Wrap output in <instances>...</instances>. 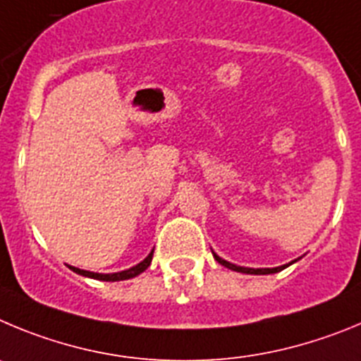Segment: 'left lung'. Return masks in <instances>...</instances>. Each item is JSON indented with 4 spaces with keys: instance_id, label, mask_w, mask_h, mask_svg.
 I'll return each mask as SVG.
<instances>
[{
    "instance_id": "obj_1",
    "label": "left lung",
    "mask_w": 361,
    "mask_h": 361,
    "mask_svg": "<svg viewBox=\"0 0 361 361\" xmlns=\"http://www.w3.org/2000/svg\"><path fill=\"white\" fill-rule=\"evenodd\" d=\"M214 259H216L217 262H219V264H223L225 266V268H230V269H233V271H241V274H250V275H268V274H277V271H281L282 268H286V266H279V268H243V266H235V264H232V262H228V261H225V259H221L219 255H216V253H214Z\"/></svg>"
}]
</instances>
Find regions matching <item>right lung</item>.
Returning a JSON list of instances; mask_svg holds the SVG:
<instances>
[{
  "label": "right lung",
  "mask_w": 361,
  "mask_h": 361,
  "mask_svg": "<svg viewBox=\"0 0 361 361\" xmlns=\"http://www.w3.org/2000/svg\"><path fill=\"white\" fill-rule=\"evenodd\" d=\"M154 252V250H152ZM152 252L149 253L147 257L144 259V261L140 262V264H136L133 266V268L126 269V271H118V274H108V275H104V274H93V271H86V269H79V268H73V266H70L75 274L79 275H84V277H92V279H97V281H126V279H133L136 277V275H140L142 271H145V269L149 268V264H151L152 261Z\"/></svg>",
  "instance_id": "right-lung-1"
}]
</instances>
